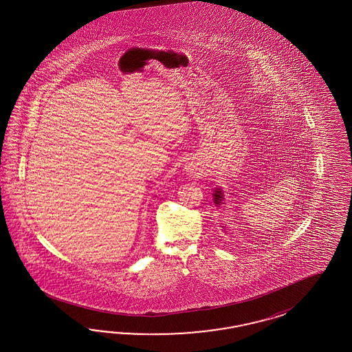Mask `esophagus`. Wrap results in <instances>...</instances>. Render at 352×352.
<instances>
[{
	"label": "esophagus",
	"instance_id": "esophagus-1",
	"mask_svg": "<svg viewBox=\"0 0 352 352\" xmlns=\"http://www.w3.org/2000/svg\"><path fill=\"white\" fill-rule=\"evenodd\" d=\"M186 171L190 175H195V174H197V168L195 165H192V164H188V165H186Z\"/></svg>",
	"mask_w": 352,
	"mask_h": 352
}]
</instances>
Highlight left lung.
Listing matches in <instances>:
<instances>
[{"label":"left lung","mask_w":352,"mask_h":352,"mask_svg":"<svg viewBox=\"0 0 352 352\" xmlns=\"http://www.w3.org/2000/svg\"><path fill=\"white\" fill-rule=\"evenodd\" d=\"M213 200L217 208H221V205L224 204L223 190H222L221 187H218V188H215V190H214ZM222 227L224 228V226H222ZM224 230H226V228H224ZM224 232H226V231H224Z\"/></svg>","instance_id":"1"}]
</instances>
